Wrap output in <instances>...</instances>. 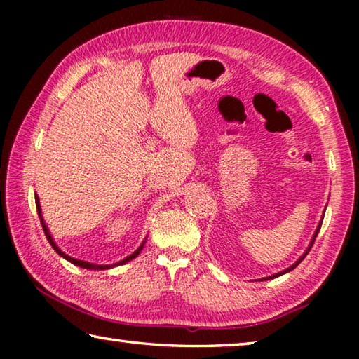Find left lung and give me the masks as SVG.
Masks as SVG:
<instances>
[{
    "label": "left lung",
    "mask_w": 359,
    "mask_h": 359,
    "mask_svg": "<svg viewBox=\"0 0 359 359\" xmlns=\"http://www.w3.org/2000/svg\"><path fill=\"white\" fill-rule=\"evenodd\" d=\"M323 217H325V214H323ZM323 217H321V222L318 223V226H317V229H315V233H313V238H312V241H311V244H309V247H307V250L302 253V257L296 261V263H293L291 264L290 267H287V269L285 271H282V272H278V274H274V276H269V277H264V278H261V280H269V278H276V277H278V276H282V274H287V272H290V271H293L294 267L301 263V261L306 258V255L309 253V250H311L312 248V245H313V242H315V238H317V234H318V231H320V228H321V223H323Z\"/></svg>",
    "instance_id": "obj_1"
}]
</instances>
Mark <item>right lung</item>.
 Segmentation results:
<instances>
[{
	"instance_id": "right-lung-1",
	"label": "right lung",
	"mask_w": 359,
	"mask_h": 359,
	"mask_svg": "<svg viewBox=\"0 0 359 359\" xmlns=\"http://www.w3.org/2000/svg\"><path fill=\"white\" fill-rule=\"evenodd\" d=\"M34 199H36V209H38V215H39V218H41V224H42V229H44V233H46V238H47V241L50 242V245L53 247V250H55L60 257H63L65 259H68L69 263H72V264H76V266H79V267H83V269H90V271H106V269H112V267H115V266H121V264H125V263H128V261H131V259H135L139 253H141V250H142V247H144V244H145V238L144 241H142V244L137 247V250H135L133 252L130 257H126V258H123L121 261H118V263H114V264H95V263H88V261H82V259H76V258H72V257H69V255H66L62 248H60L58 245H57V242L53 241V238H52V234H50V231H48V228H47V224H46V222H44V218H42V210H41V204H39V196L38 194H36L34 196Z\"/></svg>"
}]
</instances>
